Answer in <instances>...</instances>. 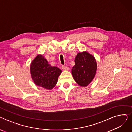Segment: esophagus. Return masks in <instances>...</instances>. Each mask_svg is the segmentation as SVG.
I'll return each mask as SVG.
<instances>
[{
  "label": "esophagus",
  "mask_w": 132,
  "mask_h": 132,
  "mask_svg": "<svg viewBox=\"0 0 132 132\" xmlns=\"http://www.w3.org/2000/svg\"><path fill=\"white\" fill-rule=\"evenodd\" d=\"M61 68H62V70H64V71H67V70H68V69H69V67H67V66H62Z\"/></svg>",
  "instance_id": "obj_1"
}]
</instances>
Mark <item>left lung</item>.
<instances>
[{
	"mask_svg": "<svg viewBox=\"0 0 132 132\" xmlns=\"http://www.w3.org/2000/svg\"><path fill=\"white\" fill-rule=\"evenodd\" d=\"M72 73L75 82L82 87L88 86L93 80L97 70L95 58L87 52L78 53Z\"/></svg>",
	"mask_w": 132,
	"mask_h": 132,
	"instance_id": "obj_1",
	"label": "left lung"
}]
</instances>
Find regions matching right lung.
I'll return each mask as SVG.
<instances>
[{"mask_svg": "<svg viewBox=\"0 0 132 132\" xmlns=\"http://www.w3.org/2000/svg\"><path fill=\"white\" fill-rule=\"evenodd\" d=\"M32 79L37 86L46 89H52L58 81L61 70L51 66L42 55H38L30 65Z\"/></svg>", "mask_w": 132, "mask_h": 132, "instance_id": "right-lung-1", "label": "right lung"}]
</instances>
